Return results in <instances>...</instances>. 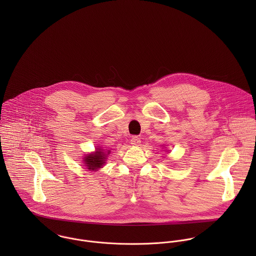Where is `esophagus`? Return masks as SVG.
Segmentation results:
<instances>
[{
  "label": "esophagus",
  "instance_id": "34e87169",
  "mask_svg": "<svg viewBox=\"0 0 256 256\" xmlns=\"http://www.w3.org/2000/svg\"><path fill=\"white\" fill-rule=\"evenodd\" d=\"M131 144L133 145V146H139L140 145V143H141V140H140V138L138 137V136H133L132 138H131Z\"/></svg>",
  "mask_w": 256,
  "mask_h": 256
}]
</instances>
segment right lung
<instances>
[{
  "label": "right lung",
  "mask_w": 256,
  "mask_h": 256,
  "mask_svg": "<svg viewBox=\"0 0 256 256\" xmlns=\"http://www.w3.org/2000/svg\"><path fill=\"white\" fill-rule=\"evenodd\" d=\"M106 160V154L98 148L96 152L88 154V156H84V162L88 170H96L98 168H100Z\"/></svg>",
  "instance_id": "add662e5"
}]
</instances>
